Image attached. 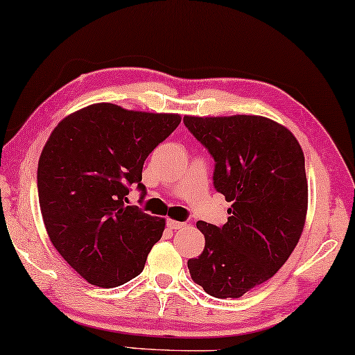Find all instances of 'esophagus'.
Returning a JSON list of instances; mask_svg holds the SVG:
<instances>
[{
	"label": "esophagus",
	"mask_w": 355,
	"mask_h": 355,
	"mask_svg": "<svg viewBox=\"0 0 355 355\" xmlns=\"http://www.w3.org/2000/svg\"><path fill=\"white\" fill-rule=\"evenodd\" d=\"M166 225H168V228H171V230H179V228H182L185 223L179 222V220H174V219H168Z\"/></svg>",
	"instance_id": "esophagus-1"
}]
</instances>
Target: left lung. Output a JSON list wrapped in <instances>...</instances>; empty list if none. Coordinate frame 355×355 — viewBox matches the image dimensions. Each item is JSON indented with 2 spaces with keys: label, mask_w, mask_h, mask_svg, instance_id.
<instances>
[{
  "label": "left lung",
  "mask_w": 355,
  "mask_h": 355,
  "mask_svg": "<svg viewBox=\"0 0 355 355\" xmlns=\"http://www.w3.org/2000/svg\"><path fill=\"white\" fill-rule=\"evenodd\" d=\"M216 160L214 185L228 203L223 227L196 222L205 249L190 277L216 298H239L268 281L302 236L308 179L302 146L284 125L261 116H184Z\"/></svg>",
  "instance_id": "1"
}]
</instances>
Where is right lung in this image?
Here are the masks:
<instances>
[{"mask_svg":"<svg viewBox=\"0 0 355 355\" xmlns=\"http://www.w3.org/2000/svg\"><path fill=\"white\" fill-rule=\"evenodd\" d=\"M179 123V114L95 103L49 136L37 165L42 220L58 254L90 284L133 279L162 238L165 219L125 201L130 184L144 192L146 159Z\"/></svg>","mask_w":355,"mask_h":355,"instance_id":"add662e5","label":"right lung"}]
</instances>
